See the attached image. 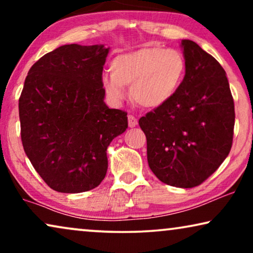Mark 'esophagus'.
Masks as SVG:
<instances>
[{
    "mask_svg": "<svg viewBox=\"0 0 253 253\" xmlns=\"http://www.w3.org/2000/svg\"><path fill=\"white\" fill-rule=\"evenodd\" d=\"M127 122H129V126L130 127H134L138 124L137 119L134 116H132V115L127 116Z\"/></svg>",
    "mask_w": 253,
    "mask_h": 253,
    "instance_id": "obj_1",
    "label": "esophagus"
}]
</instances>
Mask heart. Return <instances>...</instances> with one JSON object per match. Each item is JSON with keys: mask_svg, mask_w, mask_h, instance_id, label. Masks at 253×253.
<instances>
[{"mask_svg": "<svg viewBox=\"0 0 253 253\" xmlns=\"http://www.w3.org/2000/svg\"><path fill=\"white\" fill-rule=\"evenodd\" d=\"M110 70L102 75L101 86L114 105L126 99L124 86H130L134 102L154 109L174 96L184 79L186 62L176 49L144 47L116 56Z\"/></svg>", "mask_w": 253, "mask_h": 253, "instance_id": "obj_1", "label": "heart"}]
</instances>
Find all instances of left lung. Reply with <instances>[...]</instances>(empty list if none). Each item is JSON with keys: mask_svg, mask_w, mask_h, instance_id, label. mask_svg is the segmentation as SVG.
Wrapping results in <instances>:
<instances>
[{"mask_svg": "<svg viewBox=\"0 0 253 253\" xmlns=\"http://www.w3.org/2000/svg\"><path fill=\"white\" fill-rule=\"evenodd\" d=\"M185 76L174 96L140 117L147 161L166 184L189 189L210 177L229 154L235 109L226 71L195 41L181 42Z\"/></svg>", "mask_w": 253, "mask_h": 253, "instance_id": "8db88e82", "label": "left lung"}]
</instances>
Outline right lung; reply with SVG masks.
<instances>
[{"label": "right lung", "instance_id": "add662e5", "mask_svg": "<svg viewBox=\"0 0 253 253\" xmlns=\"http://www.w3.org/2000/svg\"><path fill=\"white\" fill-rule=\"evenodd\" d=\"M110 48L64 44L32 65L19 98L24 151L48 186L63 193L92 190L105 178L107 148L127 127L101 86Z\"/></svg>", "mask_w": 253, "mask_h": 253}]
</instances>
